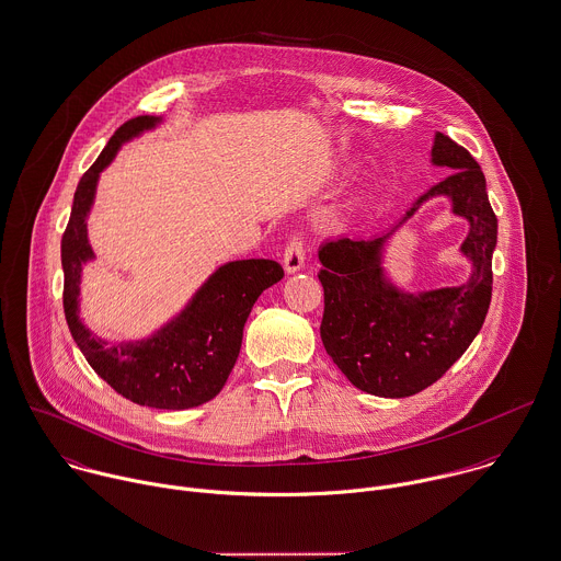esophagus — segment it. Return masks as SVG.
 Instances as JSON below:
<instances>
[{
    "label": "esophagus",
    "mask_w": 561,
    "mask_h": 561,
    "mask_svg": "<svg viewBox=\"0 0 561 561\" xmlns=\"http://www.w3.org/2000/svg\"><path fill=\"white\" fill-rule=\"evenodd\" d=\"M306 264V242L301 236H293L284 251V268L286 273H297Z\"/></svg>",
    "instance_id": "34e87169"
}]
</instances>
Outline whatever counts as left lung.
<instances>
[{
	"instance_id": "1",
	"label": "left lung",
	"mask_w": 561,
	"mask_h": 561,
	"mask_svg": "<svg viewBox=\"0 0 561 561\" xmlns=\"http://www.w3.org/2000/svg\"><path fill=\"white\" fill-rule=\"evenodd\" d=\"M432 162L450 169V175L427 191L403 220L430 196L448 195L454 211L471 224L462 243L473 262L466 285L419 296L390 285L382 275L380 251L396 227L366 240L342 236L319 249L325 351L346 379L368 394L403 399L436 383L479 334L490 308L499 224L483 171L443 131L436 134Z\"/></svg>"
}]
</instances>
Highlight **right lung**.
I'll use <instances>...</instances> for the list:
<instances>
[{
    "label": "right lung",
    "mask_w": 561,
    "mask_h": 561,
    "mask_svg": "<svg viewBox=\"0 0 561 561\" xmlns=\"http://www.w3.org/2000/svg\"><path fill=\"white\" fill-rule=\"evenodd\" d=\"M158 116L125 121L93 167L82 175L62 233V306L67 325L93 370L131 403L156 410H188L215 399L231 373L242 330L257 297L284 277L275 260H236L221 266L193 301L158 334L140 342L113 344L93 336L78 317L82 264L93 257L87 217L100 173L113 162L121 142L149 129Z\"/></svg>",
    "instance_id": "1"
}]
</instances>
